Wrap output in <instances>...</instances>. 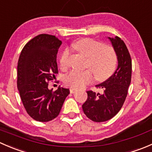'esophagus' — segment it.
Wrapping results in <instances>:
<instances>
[{"label": "esophagus", "mask_w": 152, "mask_h": 152, "mask_svg": "<svg viewBox=\"0 0 152 152\" xmlns=\"http://www.w3.org/2000/svg\"><path fill=\"white\" fill-rule=\"evenodd\" d=\"M76 91H77V90H76V89H74V88H70V93H74L75 92H76Z\"/></svg>", "instance_id": "1"}]
</instances>
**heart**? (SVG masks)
Here are the masks:
<instances>
[{
    "instance_id": "obj_1",
    "label": "heart",
    "mask_w": 152,
    "mask_h": 152,
    "mask_svg": "<svg viewBox=\"0 0 152 152\" xmlns=\"http://www.w3.org/2000/svg\"><path fill=\"white\" fill-rule=\"evenodd\" d=\"M72 48L77 50L87 57L85 71L72 70L64 78L67 86L74 89L82 88L91 83L93 80V73L99 81L105 80L113 74L117 66L118 58L113 47L103 45L102 42L90 38H83L76 41L71 45ZM70 49L63 50L59 58V66L66 70L69 66Z\"/></svg>"
}]
</instances>
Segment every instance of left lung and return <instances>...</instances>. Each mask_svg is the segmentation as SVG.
<instances>
[{
  "label": "left lung",
  "mask_w": 152,
  "mask_h": 152,
  "mask_svg": "<svg viewBox=\"0 0 152 152\" xmlns=\"http://www.w3.org/2000/svg\"><path fill=\"white\" fill-rule=\"evenodd\" d=\"M108 38L117 55L118 67L113 76L96 86L103 93L87 91V99L82 105L86 116L95 122L107 121L120 111L131 83L132 59L126 45L118 37Z\"/></svg>",
  "instance_id": "1"
}]
</instances>
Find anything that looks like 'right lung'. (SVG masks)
Segmentation results:
<instances>
[{
    "label": "right lung",
    "instance_id": "add662e5",
    "mask_svg": "<svg viewBox=\"0 0 152 152\" xmlns=\"http://www.w3.org/2000/svg\"><path fill=\"white\" fill-rule=\"evenodd\" d=\"M62 41L42 34L26 44L18 62L17 85L23 104L35 121L48 122L59 115L69 89L49 90L48 82L58 73L56 54Z\"/></svg>",
    "mask_w": 152,
    "mask_h": 152
}]
</instances>
